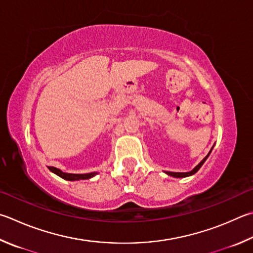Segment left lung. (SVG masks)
I'll return each mask as SVG.
<instances>
[{"instance_id": "1", "label": "left lung", "mask_w": 253, "mask_h": 253, "mask_svg": "<svg viewBox=\"0 0 253 253\" xmlns=\"http://www.w3.org/2000/svg\"><path fill=\"white\" fill-rule=\"evenodd\" d=\"M212 148H213V147H212ZM212 148H211V150H212ZM211 150L209 151V154L207 155L206 157H205L203 160H201V162H200L198 165H197V166H196L194 169H192L191 171H188V172H172V171H165V172H166V173L168 174V176H171V177H174V178H185V177L192 176V174H195L197 171L199 170L200 167L203 166L204 163H205L206 160H207V158L209 157V155H210V153H211Z\"/></svg>"}]
</instances>
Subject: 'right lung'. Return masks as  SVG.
Here are the masks:
<instances>
[{
  "label": "right lung",
  "mask_w": 253,
  "mask_h": 253,
  "mask_svg": "<svg viewBox=\"0 0 253 253\" xmlns=\"http://www.w3.org/2000/svg\"><path fill=\"white\" fill-rule=\"evenodd\" d=\"M48 169L55 174H57L58 177H61L65 180L70 181H75V180H85V179H89L97 174V172H89V173H68V172H63L61 169L55 168V167H48Z\"/></svg>",
  "instance_id": "add662e5"
}]
</instances>
